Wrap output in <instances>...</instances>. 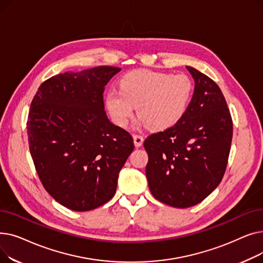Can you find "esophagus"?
<instances>
[{
    "label": "esophagus",
    "mask_w": 263,
    "mask_h": 263,
    "mask_svg": "<svg viewBox=\"0 0 263 263\" xmlns=\"http://www.w3.org/2000/svg\"><path fill=\"white\" fill-rule=\"evenodd\" d=\"M133 141H134V145L136 147H140L143 145V142H144V137L140 134H134L133 135Z\"/></svg>",
    "instance_id": "obj_1"
}]
</instances>
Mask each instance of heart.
<instances>
[{"mask_svg":"<svg viewBox=\"0 0 263 263\" xmlns=\"http://www.w3.org/2000/svg\"><path fill=\"white\" fill-rule=\"evenodd\" d=\"M192 92V81L185 74L135 70L120 80L119 91L107 92L105 103L118 126H127L137 106V114L146 126L160 131L182 118Z\"/></svg>","mask_w":263,"mask_h":263,"instance_id":"1","label":"heart"}]
</instances>
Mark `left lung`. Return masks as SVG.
I'll return each instance as SVG.
<instances>
[{
  "label": "left lung",
  "mask_w": 263,
  "mask_h": 263,
  "mask_svg": "<svg viewBox=\"0 0 263 263\" xmlns=\"http://www.w3.org/2000/svg\"><path fill=\"white\" fill-rule=\"evenodd\" d=\"M194 93L174 126L149 135L146 177L151 194L175 208L202 201L222 181L232 141V118L216 83L192 67Z\"/></svg>",
  "instance_id": "8db88e82"
}]
</instances>
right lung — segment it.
Wrapping results in <instances>:
<instances>
[{
	"instance_id": "add662e5",
	"label": "right lung",
	"mask_w": 263,
	"mask_h": 263,
	"mask_svg": "<svg viewBox=\"0 0 263 263\" xmlns=\"http://www.w3.org/2000/svg\"><path fill=\"white\" fill-rule=\"evenodd\" d=\"M120 68L99 66L54 76L34 96L26 129L41 183L66 208L89 211L115 195L134 149L132 135L105 114V85Z\"/></svg>"
}]
</instances>
